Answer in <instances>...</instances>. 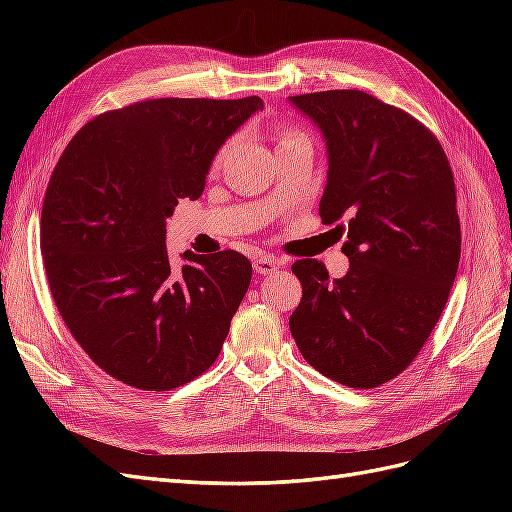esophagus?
Listing matches in <instances>:
<instances>
[{"label":"esophagus","instance_id":"1","mask_svg":"<svg viewBox=\"0 0 512 512\" xmlns=\"http://www.w3.org/2000/svg\"><path fill=\"white\" fill-rule=\"evenodd\" d=\"M252 267H254V271L260 273V275H269V273H275L277 269H280V262H275V260L269 258V256H256V258L252 260Z\"/></svg>","mask_w":512,"mask_h":512}]
</instances>
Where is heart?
Segmentation results:
<instances>
[{"label": "heart", "mask_w": 512, "mask_h": 512, "mask_svg": "<svg viewBox=\"0 0 512 512\" xmlns=\"http://www.w3.org/2000/svg\"><path fill=\"white\" fill-rule=\"evenodd\" d=\"M297 136H301V134H297V132H292V130H282L280 132V143H286V141H292V138H297ZM228 147L230 145H226L220 153H218V158H215V164H220L222 160H224V156H226V151H228Z\"/></svg>", "instance_id": "b5f03b06"}]
</instances>
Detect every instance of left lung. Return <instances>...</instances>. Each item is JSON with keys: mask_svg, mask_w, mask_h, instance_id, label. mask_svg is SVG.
Returning <instances> with one entry per match:
<instances>
[{"mask_svg": "<svg viewBox=\"0 0 512 512\" xmlns=\"http://www.w3.org/2000/svg\"><path fill=\"white\" fill-rule=\"evenodd\" d=\"M290 102L327 143L318 211L324 224L346 218L350 258L339 280L314 258L294 262L303 297L290 333L322 376L374 389L416 359L451 294L461 256L453 170L421 121L365 91Z\"/></svg>", "mask_w": 512, "mask_h": 512, "instance_id": "8db88e82", "label": "left lung"}]
</instances>
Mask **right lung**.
I'll return each mask as SVG.
<instances>
[{
	"label": "right lung",
	"instance_id": "right-lung-1",
	"mask_svg": "<svg viewBox=\"0 0 512 512\" xmlns=\"http://www.w3.org/2000/svg\"><path fill=\"white\" fill-rule=\"evenodd\" d=\"M265 106L158 98L108 111L74 134L42 203L40 247L55 305L100 369L141 391H170L218 359L252 282L243 254L183 252L166 220L196 200L215 153Z\"/></svg>",
	"mask_w": 512,
	"mask_h": 512
}]
</instances>
